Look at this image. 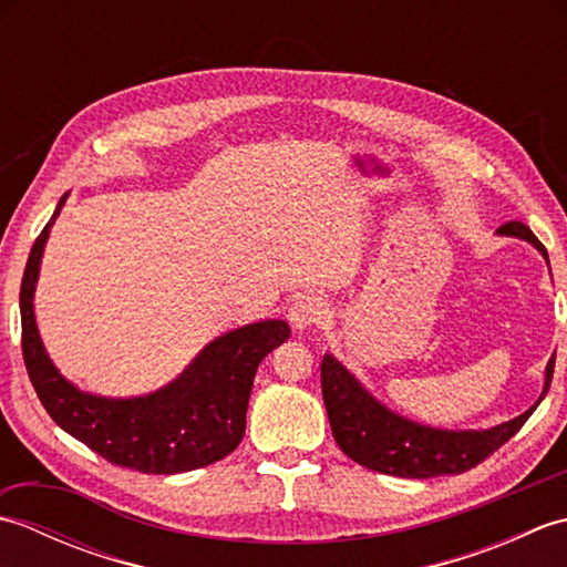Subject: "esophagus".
<instances>
[{
    "label": "esophagus",
    "mask_w": 567,
    "mask_h": 567,
    "mask_svg": "<svg viewBox=\"0 0 567 567\" xmlns=\"http://www.w3.org/2000/svg\"><path fill=\"white\" fill-rule=\"evenodd\" d=\"M323 315H327V307L319 297L315 295H302L297 297L295 302L290 305V311H287V319H290L295 331H307L311 327L321 323Z\"/></svg>",
    "instance_id": "esophagus-1"
}]
</instances>
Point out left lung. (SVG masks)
<instances>
[{"label": "left lung", "mask_w": 567, "mask_h": 567, "mask_svg": "<svg viewBox=\"0 0 567 567\" xmlns=\"http://www.w3.org/2000/svg\"><path fill=\"white\" fill-rule=\"evenodd\" d=\"M497 234L528 240L548 260L544 244L526 224L509 221L499 226ZM553 368H556V353L546 365L544 392H540L538 402L532 409L485 431L431 429L394 414L329 353L321 360V394L323 404H327L333 439L351 461L382 475L429 480L467 473L470 467L480 465L487 455L502 449L526 424V419L534 414V409L546 396L553 380Z\"/></svg>", "instance_id": "obj_1"}]
</instances>
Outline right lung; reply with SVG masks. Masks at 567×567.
<instances>
[{"label":"right lung","instance_id":"right-lung-1","mask_svg":"<svg viewBox=\"0 0 567 567\" xmlns=\"http://www.w3.org/2000/svg\"><path fill=\"white\" fill-rule=\"evenodd\" d=\"M35 238L21 280V351L45 412L104 461L146 475H175L221 461L244 439L246 409L260 360L290 339L282 319H265L212 341L167 388L131 400L90 394L68 382L48 355L33 292L55 216Z\"/></svg>","mask_w":567,"mask_h":567}]
</instances>
